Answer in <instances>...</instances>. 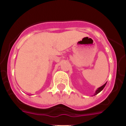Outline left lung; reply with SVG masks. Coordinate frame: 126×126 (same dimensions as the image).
Segmentation results:
<instances>
[{
  "label": "left lung",
  "mask_w": 126,
  "mask_h": 126,
  "mask_svg": "<svg viewBox=\"0 0 126 126\" xmlns=\"http://www.w3.org/2000/svg\"><path fill=\"white\" fill-rule=\"evenodd\" d=\"M106 84H107V83H105V84H103V85H102V86H100V88H98L97 90H96V92H95V93H94V95H96V94H97L98 93H100V92L101 91H102V90H103V88H104V87H105V85H106Z\"/></svg>",
  "instance_id": "obj_1"
}]
</instances>
